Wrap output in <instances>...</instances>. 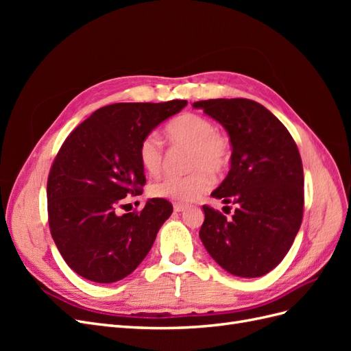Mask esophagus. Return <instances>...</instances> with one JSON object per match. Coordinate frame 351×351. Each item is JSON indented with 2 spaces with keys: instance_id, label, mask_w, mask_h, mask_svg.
Wrapping results in <instances>:
<instances>
[{
  "instance_id": "34e87169",
  "label": "esophagus",
  "mask_w": 351,
  "mask_h": 351,
  "mask_svg": "<svg viewBox=\"0 0 351 351\" xmlns=\"http://www.w3.org/2000/svg\"><path fill=\"white\" fill-rule=\"evenodd\" d=\"M173 208H174L176 212H183V210H186L187 206H186V205H182V204H174Z\"/></svg>"
}]
</instances>
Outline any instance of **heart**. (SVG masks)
<instances>
[{
    "label": "heart",
    "mask_w": 351,
    "mask_h": 351,
    "mask_svg": "<svg viewBox=\"0 0 351 351\" xmlns=\"http://www.w3.org/2000/svg\"><path fill=\"white\" fill-rule=\"evenodd\" d=\"M167 137L174 146L189 147L186 176H165L149 186L154 197L174 202H193L205 195L214 183V176L227 169L231 147L227 137L217 132V125L204 115L186 112L167 125ZM139 161L151 176L161 171L164 164L162 143L154 133L146 134L139 145Z\"/></svg>",
    "instance_id": "obj_1"
}]
</instances>
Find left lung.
Listing matches in <instances>:
<instances>
[{
    "label": "left lung",
    "mask_w": 351,
    "mask_h": 351,
    "mask_svg": "<svg viewBox=\"0 0 351 351\" xmlns=\"http://www.w3.org/2000/svg\"><path fill=\"white\" fill-rule=\"evenodd\" d=\"M193 107L230 136L231 168L210 196L237 205L231 219L204 205L199 237L227 272L262 277L284 259L302 224L304 177L299 149L285 125L258 102L208 99Z\"/></svg>",
    "instance_id": "left-lung-1"
}]
</instances>
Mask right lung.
I'll return each mask as SVG.
<instances>
[{"instance_id":"obj_1","label":"right lung","mask_w":351,"mask_h":351,"mask_svg":"<svg viewBox=\"0 0 351 351\" xmlns=\"http://www.w3.org/2000/svg\"><path fill=\"white\" fill-rule=\"evenodd\" d=\"M187 101L121 102L95 111L74 129L52 162L48 221L62 259L80 277L110 284L130 275L149 253L173 205L154 197L120 215L127 195L146 183L139 145ZM124 206V205H121Z\"/></svg>"}]
</instances>
